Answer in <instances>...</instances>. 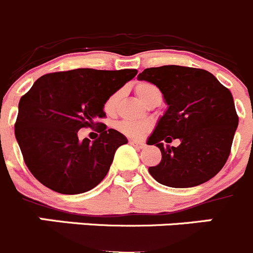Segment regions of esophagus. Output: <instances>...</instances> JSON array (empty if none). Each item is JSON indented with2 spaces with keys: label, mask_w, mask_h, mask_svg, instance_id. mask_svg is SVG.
I'll list each match as a JSON object with an SVG mask.
<instances>
[{
  "label": "esophagus",
  "mask_w": 253,
  "mask_h": 253,
  "mask_svg": "<svg viewBox=\"0 0 253 253\" xmlns=\"http://www.w3.org/2000/svg\"><path fill=\"white\" fill-rule=\"evenodd\" d=\"M130 143L131 145H134V147H136V148H139V149H143V148H145V144L144 143H140V142H136V140H130Z\"/></svg>",
  "instance_id": "obj_1"
}]
</instances>
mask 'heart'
Masks as SVG:
<instances>
[{"instance_id":"heart-1","label":"heart","mask_w":253,"mask_h":253,"mask_svg":"<svg viewBox=\"0 0 253 253\" xmlns=\"http://www.w3.org/2000/svg\"><path fill=\"white\" fill-rule=\"evenodd\" d=\"M135 92L139 96V99L145 104L149 105L153 101H161L162 100V92L158 87L154 84H150L147 81H142L135 85ZM120 98H122V91L117 90L109 96L104 104V110L111 114L114 113L119 104ZM118 130L122 131L125 135L130 136V138H142L149 130V126L144 123H136V122H122L118 124Z\"/></svg>"}]
</instances>
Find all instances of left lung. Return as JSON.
<instances>
[{
	"mask_svg": "<svg viewBox=\"0 0 253 253\" xmlns=\"http://www.w3.org/2000/svg\"><path fill=\"white\" fill-rule=\"evenodd\" d=\"M138 79L158 86L168 105L147 142L162 152L150 175L173 188L214 177L228 159L238 125L231 91L208 71L178 65L145 69ZM173 138L180 139L178 147L163 145Z\"/></svg>",
	"mask_w": 253,
	"mask_h": 253,
	"instance_id": "1",
	"label": "left lung"
}]
</instances>
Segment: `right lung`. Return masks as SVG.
Returning a JSON list of instances; mask_svg holds the SVG:
<instances>
[{"instance_id":"right-lung-1","label":"right lung","mask_w":253,"mask_h":253,"mask_svg":"<svg viewBox=\"0 0 253 253\" xmlns=\"http://www.w3.org/2000/svg\"><path fill=\"white\" fill-rule=\"evenodd\" d=\"M135 69L51 73L35 81L20 99L15 135L30 172L62 194L90 191L108 174L118 148L128 139L96 122L106 99L136 75ZM99 125L101 135L80 141L81 127Z\"/></svg>"}]
</instances>
